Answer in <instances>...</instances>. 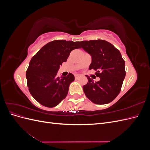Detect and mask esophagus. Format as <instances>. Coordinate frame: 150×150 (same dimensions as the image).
Returning <instances> with one entry per match:
<instances>
[{
	"label": "esophagus",
	"instance_id": "34e87169",
	"mask_svg": "<svg viewBox=\"0 0 150 150\" xmlns=\"http://www.w3.org/2000/svg\"><path fill=\"white\" fill-rule=\"evenodd\" d=\"M74 77H75L76 79H78V78H79V77H81V75L79 74H75Z\"/></svg>",
	"mask_w": 150,
	"mask_h": 150
}]
</instances>
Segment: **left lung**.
Returning <instances> with one entry per match:
<instances>
[{
  "instance_id": "8db88e82",
  "label": "left lung",
  "mask_w": 150,
  "mask_h": 150,
  "mask_svg": "<svg viewBox=\"0 0 150 150\" xmlns=\"http://www.w3.org/2000/svg\"><path fill=\"white\" fill-rule=\"evenodd\" d=\"M78 44L91 56L89 69H94L95 74L100 78L94 82L86 75L88 82L83 88L86 97L97 104L111 102L119 94L126 76L125 62L120 51L104 40H84Z\"/></svg>"
}]
</instances>
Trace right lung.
Here are the masks:
<instances>
[{
	"instance_id": "right-lung-1",
	"label": "right lung",
	"mask_w": 150,
	"mask_h": 150,
	"mask_svg": "<svg viewBox=\"0 0 150 150\" xmlns=\"http://www.w3.org/2000/svg\"><path fill=\"white\" fill-rule=\"evenodd\" d=\"M81 48L78 42L56 40L45 45L33 57L26 72L29 92L42 105L57 106L67 94L74 75L58 77L57 72L66 62L70 52Z\"/></svg>"
}]
</instances>
